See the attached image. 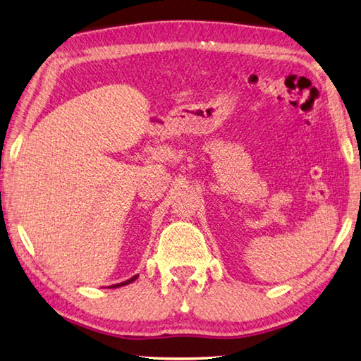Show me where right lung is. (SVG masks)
<instances>
[{"instance_id":"right-lung-1","label":"right lung","mask_w":361,"mask_h":361,"mask_svg":"<svg viewBox=\"0 0 361 361\" xmlns=\"http://www.w3.org/2000/svg\"><path fill=\"white\" fill-rule=\"evenodd\" d=\"M138 278V275H135V276H132L130 280H127V281H122V283H118V284H113V286H110V288H121V286H126V284H130V283H133L135 280H137Z\"/></svg>"}]
</instances>
